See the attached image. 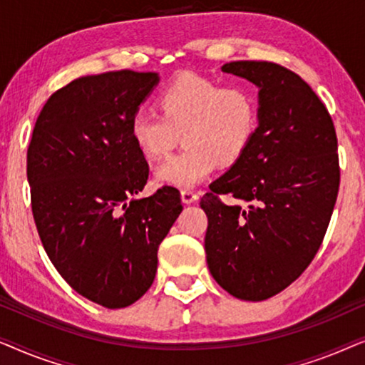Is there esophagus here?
<instances>
[{
	"label": "esophagus",
	"instance_id": "esophagus-1",
	"mask_svg": "<svg viewBox=\"0 0 365 365\" xmlns=\"http://www.w3.org/2000/svg\"><path fill=\"white\" fill-rule=\"evenodd\" d=\"M199 199V196L194 191H189V189H184V191H181V201L184 204H192L196 202Z\"/></svg>",
	"mask_w": 365,
	"mask_h": 365
}]
</instances>
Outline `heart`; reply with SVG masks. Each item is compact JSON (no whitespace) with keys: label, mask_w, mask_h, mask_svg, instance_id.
I'll list each match as a JSON object with an SVG mask.
<instances>
[{"label":"heart","mask_w":365,"mask_h":365,"mask_svg":"<svg viewBox=\"0 0 365 365\" xmlns=\"http://www.w3.org/2000/svg\"><path fill=\"white\" fill-rule=\"evenodd\" d=\"M158 104L163 116L139 109L129 123V133L148 159L163 158L182 134L186 148L154 171L156 181L166 186H197L217 164L231 166L239 161L256 136L257 99L244 88H226L186 73L163 89Z\"/></svg>","instance_id":"heart-1"}]
</instances>
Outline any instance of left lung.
Returning <instances> with one entry per match:
<instances>
[{
	"instance_id": "obj_1",
	"label": "left lung",
	"mask_w": 365,
	"mask_h": 365,
	"mask_svg": "<svg viewBox=\"0 0 365 365\" xmlns=\"http://www.w3.org/2000/svg\"><path fill=\"white\" fill-rule=\"evenodd\" d=\"M222 73L259 89L251 146L201 199L209 272L231 296L264 301L292 284L316 256L339 191L331 114L296 73L267 61H232ZM217 193H231L224 205Z\"/></svg>"
}]
</instances>
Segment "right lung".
<instances>
[{
    "label": "right lung",
    "instance_id": "right-lung-1",
    "mask_svg": "<svg viewBox=\"0 0 365 365\" xmlns=\"http://www.w3.org/2000/svg\"><path fill=\"white\" fill-rule=\"evenodd\" d=\"M158 83L131 69L74 79L44 104L28 148L44 251L74 291L108 309L151 287L159 244L182 211L171 186L136 197L149 168L129 123Z\"/></svg>",
    "mask_w": 365,
    "mask_h": 365
}]
</instances>
